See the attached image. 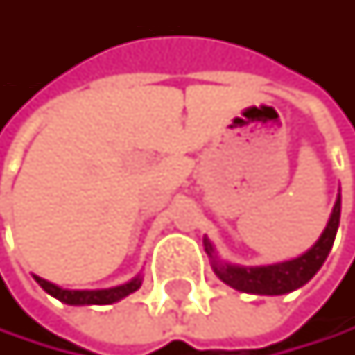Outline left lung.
Wrapping results in <instances>:
<instances>
[{"instance_id":"1","label":"left lung","mask_w":355,"mask_h":355,"mask_svg":"<svg viewBox=\"0 0 355 355\" xmlns=\"http://www.w3.org/2000/svg\"><path fill=\"white\" fill-rule=\"evenodd\" d=\"M340 221V189L336 196V202L332 207L330 219L322 232V236L318 243L313 245L309 251H304L298 257L277 264H266V266H241V264H230L217 255L213 243L204 236V251L211 257V266L215 275L230 288H234L245 294H257V296H281L290 294L298 288H302L304 283H309L315 272L322 268L326 262V257L332 249L336 230Z\"/></svg>"}]
</instances>
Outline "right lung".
<instances>
[{"instance_id": "1", "label": "right lung", "mask_w": 355, "mask_h": 355, "mask_svg": "<svg viewBox=\"0 0 355 355\" xmlns=\"http://www.w3.org/2000/svg\"><path fill=\"white\" fill-rule=\"evenodd\" d=\"M33 279L37 281V285L42 288L46 294H51L53 298L65 302V304H74V306H85V304H112L123 300L125 296L134 294L140 285H142V275H136L132 281L116 285V288H106V290H65L59 288V285L33 275Z\"/></svg>"}]
</instances>
